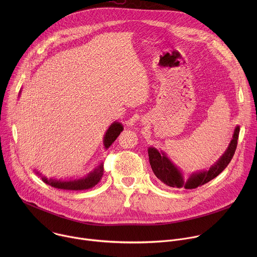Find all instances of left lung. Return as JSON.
Returning <instances> with one entry per match:
<instances>
[{"label":"left lung","mask_w":257,"mask_h":257,"mask_svg":"<svg viewBox=\"0 0 257 257\" xmlns=\"http://www.w3.org/2000/svg\"><path fill=\"white\" fill-rule=\"evenodd\" d=\"M239 131L240 126H236L227 150L208 170L192 173L186 180H184L182 171L169 159L166 153L158 151L153 146L148 150L151 167L158 179L170 187H184L185 189L197 188L218 176L230 164L237 148Z\"/></svg>","instance_id":"obj_1"}]
</instances>
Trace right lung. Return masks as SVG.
Wrapping results in <instances>:
<instances>
[{"mask_svg": "<svg viewBox=\"0 0 257 257\" xmlns=\"http://www.w3.org/2000/svg\"><path fill=\"white\" fill-rule=\"evenodd\" d=\"M21 92V90H20ZM124 127L120 122L115 121L111 126L106 130L103 136V146L104 149L107 150L111 144L117 139L120 133L123 131ZM39 176L42 177V180L46 184L61 190H86L89 188L94 187L97 183L101 180L103 175V164L100 163L96 168H94L91 172H89L86 176L76 179H56V178H47L42 176L40 172H35Z\"/></svg>", "mask_w": 257, "mask_h": 257, "instance_id": "obj_1", "label": "right lung"}]
</instances>
